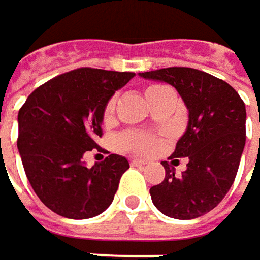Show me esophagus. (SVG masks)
Segmentation results:
<instances>
[{
	"mask_svg": "<svg viewBox=\"0 0 260 260\" xmlns=\"http://www.w3.org/2000/svg\"><path fill=\"white\" fill-rule=\"evenodd\" d=\"M146 164H147V160H144V159H138V157L131 159V165H135V167H141V165H146Z\"/></svg>",
	"mask_w": 260,
	"mask_h": 260,
	"instance_id": "34e87169",
	"label": "esophagus"
}]
</instances>
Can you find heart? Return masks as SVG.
<instances>
[{
	"mask_svg": "<svg viewBox=\"0 0 260 260\" xmlns=\"http://www.w3.org/2000/svg\"><path fill=\"white\" fill-rule=\"evenodd\" d=\"M160 87H164V86H159V84L149 86L146 89V98H149L152 93L159 90ZM114 111H116V96L110 98L106 107H104V114L103 116H104L106 122H110L113 119ZM117 146L123 152H131V153L135 154H153L160 146V140H159L157 135L150 134V132L128 131V132H123L122 135H119Z\"/></svg>",
	"mask_w": 260,
	"mask_h": 260,
	"instance_id": "obj_1",
	"label": "heart"
}]
</instances>
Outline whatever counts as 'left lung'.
I'll return each mask as SVG.
<instances>
[{
  "mask_svg": "<svg viewBox=\"0 0 260 260\" xmlns=\"http://www.w3.org/2000/svg\"><path fill=\"white\" fill-rule=\"evenodd\" d=\"M173 84L189 110V123L171 159L187 157V170L162 162L165 178L150 187L154 207L168 217L189 220L211 211L229 192L246 144V106L223 80L195 68L171 67L140 73ZM173 160V164H174Z\"/></svg>",
  "mask_w": 260,
  "mask_h": 260,
  "instance_id": "8db88e82",
  "label": "left lung"
}]
</instances>
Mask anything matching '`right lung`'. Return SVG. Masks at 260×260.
<instances>
[{"instance_id":"right-lung-1","label":"right lung","mask_w":260,"mask_h":260,"mask_svg":"<svg viewBox=\"0 0 260 260\" xmlns=\"http://www.w3.org/2000/svg\"><path fill=\"white\" fill-rule=\"evenodd\" d=\"M134 73L77 68L38 86L20 107L17 149L37 197L67 219H89L113 202L126 157L110 154L87 168L83 154L98 149L104 107Z\"/></svg>"}]
</instances>
